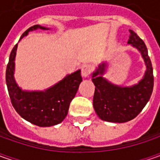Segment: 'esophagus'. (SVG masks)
<instances>
[{
    "instance_id": "esophagus-1",
    "label": "esophagus",
    "mask_w": 160,
    "mask_h": 160,
    "mask_svg": "<svg viewBox=\"0 0 160 160\" xmlns=\"http://www.w3.org/2000/svg\"><path fill=\"white\" fill-rule=\"evenodd\" d=\"M92 67L90 64H85L82 67L81 73H82V76L83 77H89L90 74L92 73Z\"/></svg>"
}]
</instances>
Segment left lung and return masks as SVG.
Segmentation results:
<instances>
[{
  "label": "left lung",
  "instance_id": "8db88e82",
  "mask_svg": "<svg viewBox=\"0 0 160 160\" xmlns=\"http://www.w3.org/2000/svg\"><path fill=\"white\" fill-rule=\"evenodd\" d=\"M128 44L136 48L142 54L146 66L144 77L132 86H119L108 82L102 77L106 63L99 66L92 73V83L95 85L93 108L101 119L113 123H125L133 119L142 110L151 98L153 85V68L144 42L132 30H129Z\"/></svg>",
  "mask_w": 160,
  "mask_h": 160
}]
</instances>
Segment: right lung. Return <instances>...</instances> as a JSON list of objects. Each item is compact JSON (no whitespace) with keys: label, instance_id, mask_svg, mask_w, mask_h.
I'll return each instance as SVG.
<instances>
[{"label":"right lung","instance_id":"right-lung-1","mask_svg":"<svg viewBox=\"0 0 160 160\" xmlns=\"http://www.w3.org/2000/svg\"><path fill=\"white\" fill-rule=\"evenodd\" d=\"M49 28L34 25L22 34L19 40L30 31ZM18 43L9 55L6 69V83L11 103L24 119L35 126H52L61 123L67 117L71 101L77 94L82 82L81 70L68 75L58 83L44 91H23L14 78L15 57Z\"/></svg>","mask_w":160,"mask_h":160}]
</instances>
